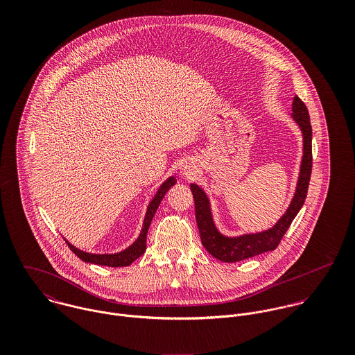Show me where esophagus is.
<instances>
[{"label":"esophagus","instance_id":"esophagus-1","mask_svg":"<svg viewBox=\"0 0 355 355\" xmlns=\"http://www.w3.org/2000/svg\"><path fill=\"white\" fill-rule=\"evenodd\" d=\"M197 165H196V162H193V161H189V162H186V165L183 166V175L186 176V178H191L193 175H196L197 173Z\"/></svg>","mask_w":355,"mask_h":355}]
</instances>
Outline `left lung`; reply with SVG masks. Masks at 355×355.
<instances>
[{
  "label": "left lung",
  "instance_id": "1",
  "mask_svg": "<svg viewBox=\"0 0 355 355\" xmlns=\"http://www.w3.org/2000/svg\"><path fill=\"white\" fill-rule=\"evenodd\" d=\"M291 117L298 124L302 132L304 154L294 197L284 214L276 221L273 227L261 232L243 234L239 236H227L221 234L214 224L211 205L207 194L198 184H190L196 202V217L201 235V242L203 248L214 258L223 262H238L246 258H252L258 254L275 250L280 243L282 238L284 236V234L287 232V230L290 228L293 220L304 206L311 173V125L307 107L298 96H295L293 100Z\"/></svg>",
  "mask_w": 355,
  "mask_h": 355
}]
</instances>
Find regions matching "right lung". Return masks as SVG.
I'll return each mask as SVG.
<instances>
[{"instance_id":"obj_1","label":"right lung","mask_w":355,"mask_h":355,"mask_svg":"<svg viewBox=\"0 0 355 355\" xmlns=\"http://www.w3.org/2000/svg\"><path fill=\"white\" fill-rule=\"evenodd\" d=\"M176 184V178L175 176H169L157 190L155 196L153 197L152 201L148 206L146 214H145V220H144V225H142V231L139 234V236L137 238V241L128 246L127 249L119 252V253L113 254H94L83 252L78 248H75L73 245H71L67 239V245L68 248L76 254L82 261L85 262H90V263H96V265H102V266H112V268H119V266H128L131 265L137 258H139L142 254L146 250V236H148V231L149 227L152 224L153 217L157 211L158 205L162 201V198L165 197V194L168 193V190Z\"/></svg>"}]
</instances>
